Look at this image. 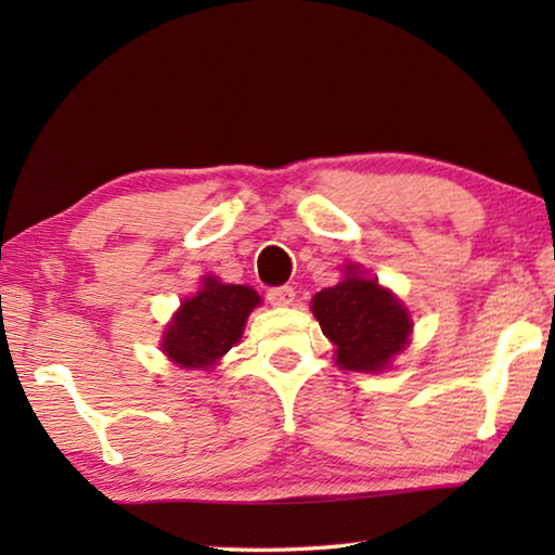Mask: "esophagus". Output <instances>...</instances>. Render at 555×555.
<instances>
[{
    "instance_id": "obj_1",
    "label": "esophagus",
    "mask_w": 555,
    "mask_h": 555,
    "mask_svg": "<svg viewBox=\"0 0 555 555\" xmlns=\"http://www.w3.org/2000/svg\"><path fill=\"white\" fill-rule=\"evenodd\" d=\"M269 304L271 306H294L296 300V291L291 286H279V288H269Z\"/></svg>"
}]
</instances>
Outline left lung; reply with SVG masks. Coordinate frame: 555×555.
<instances>
[{
    "label": "left lung",
    "mask_w": 555,
    "mask_h": 555,
    "mask_svg": "<svg viewBox=\"0 0 555 555\" xmlns=\"http://www.w3.org/2000/svg\"><path fill=\"white\" fill-rule=\"evenodd\" d=\"M311 311L335 345L337 367L350 372L387 370L413 331L401 300L354 264L345 267L340 284L318 291Z\"/></svg>",
    "instance_id": "8db88e82"
}]
</instances>
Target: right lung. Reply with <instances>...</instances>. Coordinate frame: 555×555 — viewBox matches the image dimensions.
<instances>
[{
  "label": "right lung",
  "mask_w": 555,
  "mask_h": 555,
  "mask_svg": "<svg viewBox=\"0 0 555 555\" xmlns=\"http://www.w3.org/2000/svg\"><path fill=\"white\" fill-rule=\"evenodd\" d=\"M261 304L255 288L222 284L205 276L195 296L185 298L162 337L168 360L183 370H212L240 343L249 313Z\"/></svg>",
  "instance_id": "right-lung-1"
}]
</instances>
